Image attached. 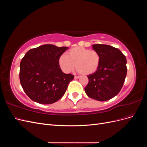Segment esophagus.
Listing matches in <instances>:
<instances>
[{
	"mask_svg": "<svg viewBox=\"0 0 147 147\" xmlns=\"http://www.w3.org/2000/svg\"><path fill=\"white\" fill-rule=\"evenodd\" d=\"M80 77L79 76H75V79H77V78H79Z\"/></svg>",
	"mask_w": 147,
	"mask_h": 147,
	"instance_id": "1",
	"label": "esophagus"
}]
</instances>
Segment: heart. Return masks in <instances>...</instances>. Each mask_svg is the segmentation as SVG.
<instances>
[{"instance_id":"1","label":"heart","mask_w":147,"mask_h":147,"mask_svg":"<svg viewBox=\"0 0 147 147\" xmlns=\"http://www.w3.org/2000/svg\"><path fill=\"white\" fill-rule=\"evenodd\" d=\"M100 62V55L96 50L84 47H75L67 51L66 55L59 57V63L64 72L69 73L75 65L77 71L83 75H90L98 69Z\"/></svg>"}]
</instances>
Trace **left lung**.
I'll return each instance as SVG.
<instances>
[{
  "label": "left lung",
  "mask_w": 147,
  "mask_h": 147,
  "mask_svg": "<svg viewBox=\"0 0 147 147\" xmlns=\"http://www.w3.org/2000/svg\"><path fill=\"white\" fill-rule=\"evenodd\" d=\"M99 52L100 62L96 72L88 75V84L84 88L88 97L106 101L121 91L127 74L126 58L119 49L104 44L92 45Z\"/></svg>",
  "instance_id": "obj_1"
}]
</instances>
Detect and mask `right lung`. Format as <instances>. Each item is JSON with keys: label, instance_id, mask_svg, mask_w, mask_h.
<instances>
[{"label": "right lung", "instance_id": "add662e5", "mask_svg": "<svg viewBox=\"0 0 147 147\" xmlns=\"http://www.w3.org/2000/svg\"><path fill=\"white\" fill-rule=\"evenodd\" d=\"M65 47L43 45L26 53L20 63V80L25 93L33 101L50 104L65 94L69 83L74 78L71 74L62 72L60 56Z\"/></svg>", "mask_w": 147, "mask_h": 147}]
</instances>
